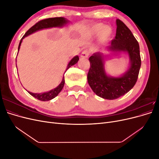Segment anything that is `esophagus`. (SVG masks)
<instances>
[{"instance_id": "obj_1", "label": "esophagus", "mask_w": 159, "mask_h": 159, "mask_svg": "<svg viewBox=\"0 0 159 159\" xmlns=\"http://www.w3.org/2000/svg\"><path fill=\"white\" fill-rule=\"evenodd\" d=\"M88 56H89V52L87 50H85L81 52L80 57H81V58H87Z\"/></svg>"}]
</instances>
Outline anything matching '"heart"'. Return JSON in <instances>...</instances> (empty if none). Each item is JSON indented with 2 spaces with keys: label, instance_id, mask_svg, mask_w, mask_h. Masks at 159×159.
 <instances>
[{
  "label": "heart",
  "instance_id": "1",
  "mask_svg": "<svg viewBox=\"0 0 159 159\" xmlns=\"http://www.w3.org/2000/svg\"><path fill=\"white\" fill-rule=\"evenodd\" d=\"M91 32L93 34H98L99 33V39L102 41H107L113 34L112 28L109 26H104L102 24H97L91 28Z\"/></svg>",
  "mask_w": 159,
  "mask_h": 159
}]
</instances>
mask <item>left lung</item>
Segmentation results:
<instances>
[{
  "label": "left lung",
  "mask_w": 159,
  "mask_h": 159,
  "mask_svg": "<svg viewBox=\"0 0 159 159\" xmlns=\"http://www.w3.org/2000/svg\"><path fill=\"white\" fill-rule=\"evenodd\" d=\"M116 36L105 50L115 55L126 53L129 56V66L125 72L117 77L108 75L105 71V63L109 55L104 52L94 53L89 59V85L99 97L109 100L120 98L134 87L141 65L139 43L131 31L119 19L116 20Z\"/></svg>",
  "instance_id": "obj_1"
}]
</instances>
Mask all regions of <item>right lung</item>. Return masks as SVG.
Listing matches in <instances>:
<instances>
[{"label": "right lung", "instance_id": "right-lung-1", "mask_svg": "<svg viewBox=\"0 0 159 159\" xmlns=\"http://www.w3.org/2000/svg\"><path fill=\"white\" fill-rule=\"evenodd\" d=\"M68 22H69V20H67L66 18H65L64 17H56V18H47V19H44V20H40L38 22H37L35 25H34L32 27H31L22 38L20 43H19L18 52L19 50H20L22 40L25 37L29 36V35L32 34L34 33L37 31H39V30H43V29H46V28H56V27H59V28L64 27ZM78 60H79V56H74L73 58H72L70 61V62L68 64V66H67V68H66L65 72L68 70V69H69V68H70L71 66H74V64H75L78 61ZM64 84H65V80H64V75L63 78H62V80L61 81V83L58 85H57L56 88L51 89L49 91H46V92H44V93H32V92H30V91H28L27 90L26 91L32 96H33L34 98L38 99V100L42 101V102H46V101H49V100H51L52 99H54V98H56V96L59 94V93L61 91V89H63Z\"/></svg>", "mask_w": 159, "mask_h": 159}]
</instances>
